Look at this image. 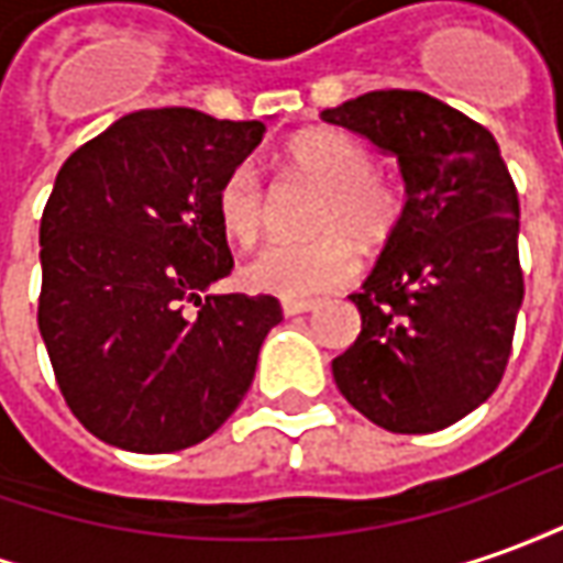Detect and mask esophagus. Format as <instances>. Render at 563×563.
Here are the masks:
<instances>
[{"mask_svg":"<svg viewBox=\"0 0 563 563\" xmlns=\"http://www.w3.org/2000/svg\"><path fill=\"white\" fill-rule=\"evenodd\" d=\"M317 308L313 298H283V313L286 317H296V313H308Z\"/></svg>","mask_w":563,"mask_h":563,"instance_id":"obj_1","label":"esophagus"}]
</instances>
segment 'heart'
<instances>
[{
	"label": "heart",
	"mask_w": 563,
	"mask_h": 563,
	"mask_svg": "<svg viewBox=\"0 0 563 563\" xmlns=\"http://www.w3.org/2000/svg\"><path fill=\"white\" fill-rule=\"evenodd\" d=\"M280 163L320 185L301 243H274L243 267L250 289L280 298L320 296L345 286L363 250H382L391 240L407 209V190L388 172L373 169V153L361 137L342 129H305L280 151ZM216 216L224 236L240 246H255L267 224V202L258 172L240 163L218 187Z\"/></svg>",
	"instance_id": "1"
}]
</instances>
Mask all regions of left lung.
Returning <instances> with one entry per match:
<instances>
[{"instance_id":"left-lung-1","label":"left lung","mask_w":563,"mask_h":563,"mask_svg":"<svg viewBox=\"0 0 563 563\" xmlns=\"http://www.w3.org/2000/svg\"><path fill=\"white\" fill-rule=\"evenodd\" d=\"M397 156L404 221L351 301L357 342L332 361L345 400L394 434H428L503 382L523 271L518 190L496 137L426 91H366L320 113Z\"/></svg>"}]
</instances>
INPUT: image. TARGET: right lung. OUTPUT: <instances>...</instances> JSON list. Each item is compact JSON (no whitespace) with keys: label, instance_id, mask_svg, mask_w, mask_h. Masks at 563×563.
I'll use <instances>...</instances> for the list:
<instances>
[{"label":"right lung","instance_id":"1","mask_svg":"<svg viewBox=\"0 0 563 563\" xmlns=\"http://www.w3.org/2000/svg\"><path fill=\"white\" fill-rule=\"evenodd\" d=\"M262 135L258 120L137 110L57 172L40 224L36 317L67 407L104 443L185 450L250 391L280 301L202 292L233 271L218 187Z\"/></svg>","mask_w":563,"mask_h":563}]
</instances>
